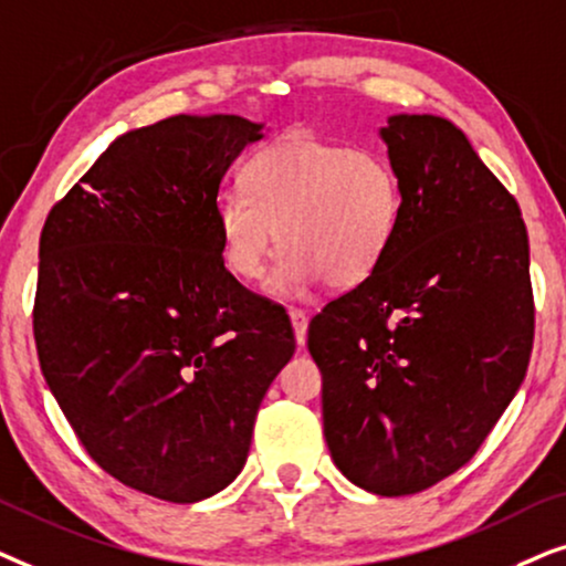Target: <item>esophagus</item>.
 <instances>
[{
	"label": "esophagus",
	"instance_id": "obj_1",
	"mask_svg": "<svg viewBox=\"0 0 566 566\" xmlns=\"http://www.w3.org/2000/svg\"><path fill=\"white\" fill-rule=\"evenodd\" d=\"M290 321H292V328H295L297 344L305 346V342H307V315L300 311V307H290Z\"/></svg>",
	"mask_w": 566,
	"mask_h": 566
}]
</instances>
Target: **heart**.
<instances>
[{
  "instance_id": "obj_1",
  "label": "heart",
  "mask_w": 566,
  "mask_h": 566,
  "mask_svg": "<svg viewBox=\"0 0 566 566\" xmlns=\"http://www.w3.org/2000/svg\"><path fill=\"white\" fill-rule=\"evenodd\" d=\"M245 186L217 201L222 261L259 282L282 240L287 253L271 279L279 295H303L323 279L338 290L365 282L401 228V180L370 147L290 134L248 160Z\"/></svg>"
}]
</instances>
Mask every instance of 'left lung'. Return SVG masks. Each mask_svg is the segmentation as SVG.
I'll return each instance as SVG.
<instances>
[{
	"label": "left lung",
	"instance_id": "left-lung-1",
	"mask_svg": "<svg viewBox=\"0 0 566 566\" xmlns=\"http://www.w3.org/2000/svg\"><path fill=\"white\" fill-rule=\"evenodd\" d=\"M380 137L401 228L378 271L311 321L307 349L338 471L403 496L476 455L528 370L536 311L520 207L465 134L398 113Z\"/></svg>",
	"mask_w": 566,
	"mask_h": 566
}]
</instances>
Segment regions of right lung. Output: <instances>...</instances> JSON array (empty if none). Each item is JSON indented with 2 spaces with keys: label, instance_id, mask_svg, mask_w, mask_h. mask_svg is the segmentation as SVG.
<instances>
[{
  "label": "right lung",
  "instance_id": "obj_1",
  "mask_svg": "<svg viewBox=\"0 0 566 566\" xmlns=\"http://www.w3.org/2000/svg\"><path fill=\"white\" fill-rule=\"evenodd\" d=\"M261 129L217 113L120 134L41 232L43 378L87 455L165 502L207 500L238 476L295 354L287 311L224 269L217 230L224 172Z\"/></svg>",
  "mask_w": 566,
  "mask_h": 566
}]
</instances>
